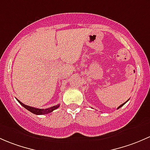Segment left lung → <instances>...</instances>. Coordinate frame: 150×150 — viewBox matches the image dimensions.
<instances>
[{"mask_svg":"<svg viewBox=\"0 0 150 150\" xmlns=\"http://www.w3.org/2000/svg\"><path fill=\"white\" fill-rule=\"evenodd\" d=\"M127 101H128V100H127ZM127 101H126V102H127ZM126 102H125V103H123V104H122V105H120V106H119V107H118V109H119V108H121V107H122V106H123V105H125V104H126Z\"/></svg>","mask_w":150,"mask_h":150,"instance_id":"1","label":"left lung"}]
</instances>
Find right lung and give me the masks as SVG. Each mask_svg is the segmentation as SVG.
Listing matches in <instances>:
<instances>
[{
    "mask_svg": "<svg viewBox=\"0 0 150 150\" xmlns=\"http://www.w3.org/2000/svg\"><path fill=\"white\" fill-rule=\"evenodd\" d=\"M17 100V99H16ZM18 103L21 105L24 108H25L26 109L28 110L29 111H30L32 113L35 114V115H44V114H47V113H50V112H52L54 110L57 109L58 107H59L60 105H57L55 106H52V107L48 108H46V109H39V108H33V107H30V106L27 105H24V103H21V101L17 100Z\"/></svg>",
    "mask_w": 150,
    "mask_h": 150,
    "instance_id": "add662e5",
    "label": "right lung"
}]
</instances>
